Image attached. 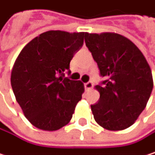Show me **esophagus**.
Instances as JSON below:
<instances>
[{
  "label": "esophagus",
  "instance_id": "34e87169",
  "mask_svg": "<svg viewBox=\"0 0 155 155\" xmlns=\"http://www.w3.org/2000/svg\"><path fill=\"white\" fill-rule=\"evenodd\" d=\"M84 87H85V89H86L87 91H88V90H90V89L92 88L93 83H92V82H87V83L84 84Z\"/></svg>",
  "mask_w": 155,
  "mask_h": 155
}]
</instances>
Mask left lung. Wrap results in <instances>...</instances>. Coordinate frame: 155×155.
<instances>
[{
	"mask_svg": "<svg viewBox=\"0 0 155 155\" xmlns=\"http://www.w3.org/2000/svg\"><path fill=\"white\" fill-rule=\"evenodd\" d=\"M86 46L106 80L96 86L100 93L91 105L96 122L105 129L124 130L143 111L151 96L153 75L144 56L127 38L117 33H87Z\"/></svg>",
	"mask_w": 155,
	"mask_h": 155,
	"instance_id": "obj_1",
	"label": "left lung"
}]
</instances>
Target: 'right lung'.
<instances>
[{"instance_id": "right-lung-1", "label": "right lung", "mask_w": 155, "mask_h": 155, "mask_svg": "<svg viewBox=\"0 0 155 155\" xmlns=\"http://www.w3.org/2000/svg\"><path fill=\"white\" fill-rule=\"evenodd\" d=\"M86 32L49 31L29 42L19 54L11 76L16 100L37 128L56 131L66 125L82 98L81 81L64 78L82 48Z\"/></svg>"}]
</instances>
